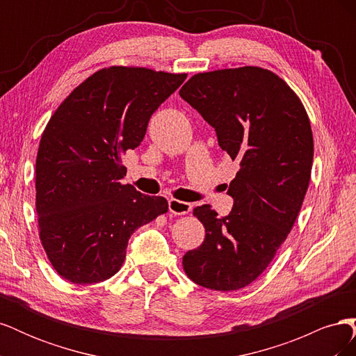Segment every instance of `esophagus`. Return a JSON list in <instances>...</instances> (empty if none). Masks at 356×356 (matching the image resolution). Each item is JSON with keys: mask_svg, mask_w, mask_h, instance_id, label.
I'll list each match as a JSON object with an SVG mask.
<instances>
[{"mask_svg": "<svg viewBox=\"0 0 356 356\" xmlns=\"http://www.w3.org/2000/svg\"><path fill=\"white\" fill-rule=\"evenodd\" d=\"M191 203L188 202H182L178 199H170L169 200V211L175 215H186L191 212Z\"/></svg>", "mask_w": 356, "mask_h": 356, "instance_id": "1", "label": "esophagus"}]
</instances>
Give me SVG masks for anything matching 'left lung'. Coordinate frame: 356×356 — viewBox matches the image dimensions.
I'll use <instances>...</instances> for the list:
<instances>
[{
  "label": "left lung",
  "instance_id": "obj_1",
  "mask_svg": "<svg viewBox=\"0 0 356 356\" xmlns=\"http://www.w3.org/2000/svg\"><path fill=\"white\" fill-rule=\"evenodd\" d=\"M179 95L239 163L227 191L232 212L218 217L209 204L193 211L204 241L186 252L182 267L200 286L241 289L270 264L303 204L314 161L309 115L297 93L260 67L195 74Z\"/></svg>",
  "mask_w": 356,
  "mask_h": 356
}]
</instances>
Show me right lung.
<instances>
[{"instance_id": "1", "label": "right lung", "mask_w": 356, "mask_h": 356, "mask_svg": "<svg viewBox=\"0 0 356 356\" xmlns=\"http://www.w3.org/2000/svg\"><path fill=\"white\" fill-rule=\"evenodd\" d=\"M187 79L144 67L93 72L53 113L35 161L38 234L53 268L72 284L114 276L131 234L168 212V200L131 184L123 156L149 117Z\"/></svg>"}]
</instances>
